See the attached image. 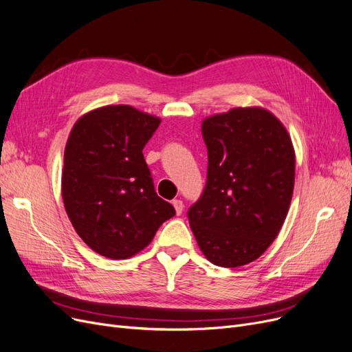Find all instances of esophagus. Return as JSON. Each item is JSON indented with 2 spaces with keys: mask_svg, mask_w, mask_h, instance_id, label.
<instances>
[{
  "mask_svg": "<svg viewBox=\"0 0 352 352\" xmlns=\"http://www.w3.org/2000/svg\"><path fill=\"white\" fill-rule=\"evenodd\" d=\"M172 204H173V207H175V210H176V214H177V216L182 214V211H184V202L180 201V199H173Z\"/></svg>",
  "mask_w": 352,
  "mask_h": 352,
  "instance_id": "34e87169",
  "label": "esophagus"
}]
</instances>
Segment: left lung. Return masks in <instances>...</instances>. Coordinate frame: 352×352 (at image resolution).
Masks as SVG:
<instances>
[{"mask_svg":"<svg viewBox=\"0 0 352 352\" xmlns=\"http://www.w3.org/2000/svg\"><path fill=\"white\" fill-rule=\"evenodd\" d=\"M207 184L188 217L198 247L220 267H239L267 250L286 219L295 150L283 123L263 107L206 117Z\"/></svg>","mask_w":352,"mask_h":352,"instance_id":"8db88e82","label":"left lung"}]
</instances>
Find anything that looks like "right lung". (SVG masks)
Returning a JSON list of instances; mask_svg holds the SVG:
<instances>
[{
	"mask_svg": "<svg viewBox=\"0 0 352 352\" xmlns=\"http://www.w3.org/2000/svg\"><path fill=\"white\" fill-rule=\"evenodd\" d=\"M162 123L132 105L80 116L65 150L61 195L82 241L111 260L133 257L176 211L160 198L142 150Z\"/></svg>",
	"mask_w": 352,
	"mask_h": 352,
	"instance_id": "add662e5",
	"label": "right lung"
}]
</instances>
